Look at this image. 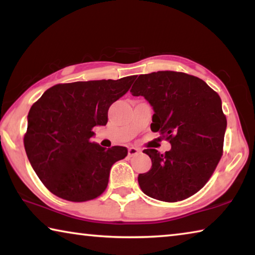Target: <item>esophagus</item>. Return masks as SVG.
I'll use <instances>...</instances> for the list:
<instances>
[{
  "label": "esophagus",
  "instance_id": "1",
  "mask_svg": "<svg viewBox=\"0 0 255 255\" xmlns=\"http://www.w3.org/2000/svg\"><path fill=\"white\" fill-rule=\"evenodd\" d=\"M138 153H140V150L136 147H129L128 148V155L129 156H135Z\"/></svg>",
  "mask_w": 255,
  "mask_h": 255
}]
</instances>
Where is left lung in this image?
Listing matches in <instances>:
<instances>
[{
  "mask_svg": "<svg viewBox=\"0 0 255 255\" xmlns=\"http://www.w3.org/2000/svg\"><path fill=\"white\" fill-rule=\"evenodd\" d=\"M130 92L150 103V129L171 144L164 154L144 149L152 169L138 175L141 191L166 202L193 196L208 182L223 155L227 120L218 93L199 77L173 71L141 74Z\"/></svg>",
  "mask_w": 255,
  "mask_h": 255,
  "instance_id": "obj_1",
  "label": "left lung"
}]
</instances>
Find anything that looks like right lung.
<instances>
[{
  "label": "right lung",
  "instance_id": "1",
  "mask_svg": "<svg viewBox=\"0 0 255 255\" xmlns=\"http://www.w3.org/2000/svg\"><path fill=\"white\" fill-rule=\"evenodd\" d=\"M135 79L56 84L30 108L25 153L38 178L55 196L83 202L105 191L111 166L126 157L128 149H106L92 143V129L106 126L110 106L128 92Z\"/></svg>",
  "mask_w": 255,
  "mask_h": 255
}]
</instances>
